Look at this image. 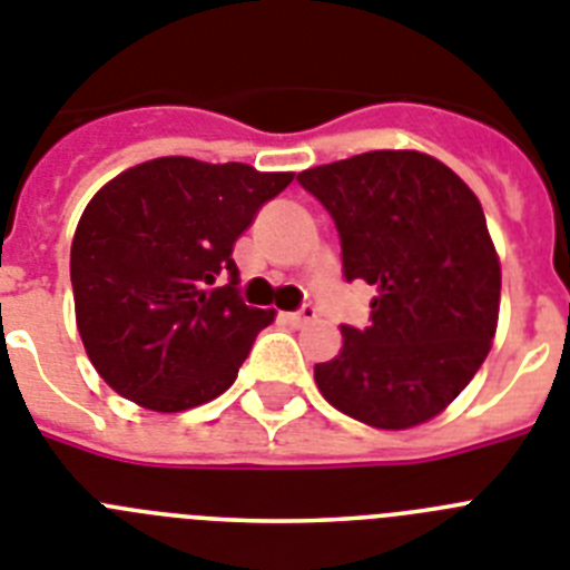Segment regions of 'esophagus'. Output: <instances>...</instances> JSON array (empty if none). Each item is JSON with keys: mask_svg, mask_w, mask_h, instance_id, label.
Wrapping results in <instances>:
<instances>
[{"mask_svg": "<svg viewBox=\"0 0 570 570\" xmlns=\"http://www.w3.org/2000/svg\"><path fill=\"white\" fill-rule=\"evenodd\" d=\"M284 318L289 321L292 326H304V324H309V321L318 318V313H315L313 306H304V309H298V313H286Z\"/></svg>", "mask_w": 570, "mask_h": 570, "instance_id": "esophagus-1", "label": "esophagus"}]
</instances>
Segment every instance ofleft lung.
I'll return each instance as SVG.
<instances>
[{
  "instance_id": "obj_1",
  "label": "left lung",
  "mask_w": 570,
  "mask_h": 570,
  "mask_svg": "<svg viewBox=\"0 0 570 570\" xmlns=\"http://www.w3.org/2000/svg\"><path fill=\"white\" fill-rule=\"evenodd\" d=\"M341 237L346 281L375 289L373 324L341 326L344 346L315 364L326 402L379 430L448 410L488 358L502 266L479 197L415 148L364 151L301 171Z\"/></svg>"
}]
</instances>
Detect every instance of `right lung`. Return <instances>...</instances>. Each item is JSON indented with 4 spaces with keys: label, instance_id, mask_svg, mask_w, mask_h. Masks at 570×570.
Returning a JSON list of instances; mask_svg holds the SVG:
<instances>
[{
    "label": "right lung",
    "instance_id": "add662e5",
    "mask_svg": "<svg viewBox=\"0 0 570 570\" xmlns=\"http://www.w3.org/2000/svg\"><path fill=\"white\" fill-rule=\"evenodd\" d=\"M292 171L157 157L108 180L71 240L73 313L94 370L114 393L183 413L235 384L275 309L235 295L232 246ZM220 274L230 284L215 287Z\"/></svg>",
    "mask_w": 570,
    "mask_h": 570
}]
</instances>
